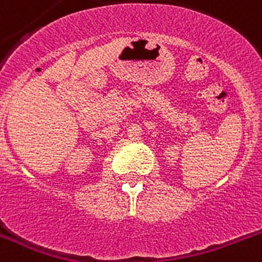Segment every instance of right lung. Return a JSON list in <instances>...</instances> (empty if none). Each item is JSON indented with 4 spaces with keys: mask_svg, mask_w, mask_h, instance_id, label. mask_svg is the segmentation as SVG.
<instances>
[{
    "mask_svg": "<svg viewBox=\"0 0 262 262\" xmlns=\"http://www.w3.org/2000/svg\"><path fill=\"white\" fill-rule=\"evenodd\" d=\"M38 71H39V69H38Z\"/></svg>",
    "mask_w": 262,
    "mask_h": 262,
    "instance_id": "add662e5",
    "label": "right lung"
}]
</instances>
